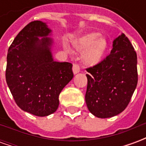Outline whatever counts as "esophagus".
Instances as JSON below:
<instances>
[{"instance_id":"esophagus-1","label":"esophagus","mask_w":146,"mask_h":146,"mask_svg":"<svg viewBox=\"0 0 146 146\" xmlns=\"http://www.w3.org/2000/svg\"><path fill=\"white\" fill-rule=\"evenodd\" d=\"M80 70V67L79 64H77V63L73 64V73H79Z\"/></svg>"}]
</instances>
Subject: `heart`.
I'll return each mask as SVG.
<instances>
[{"mask_svg": "<svg viewBox=\"0 0 146 146\" xmlns=\"http://www.w3.org/2000/svg\"><path fill=\"white\" fill-rule=\"evenodd\" d=\"M97 33L87 34L80 40L77 47L80 50H86L83 55L84 61L89 65L98 63L107 48V42L103 37H99Z\"/></svg>", "mask_w": 146, "mask_h": 146, "instance_id": "heart-1", "label": "heart"}]
</instances>
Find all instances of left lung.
<instances>
[{"instance_id": "1", "label": "left lung", "mask_w": 146, "mask_h": 146, "mask_svg": "<svg viewBox=\"0 0 146 146\" xmlns=\"http://www.w3.org/2000/svg\"><path fill=\"white\" fill-rule=\"evenodd\" d=\"M109 55L87 68L85 101L89 111L99 118L119 114L128 106L138 84L137 54L124 34L114 40Z\"/></svg>"}]
</instances>
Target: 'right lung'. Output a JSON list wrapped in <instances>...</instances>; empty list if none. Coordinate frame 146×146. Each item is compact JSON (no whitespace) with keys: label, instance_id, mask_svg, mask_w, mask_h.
Segmentation results:
<instances>
[{"label":"right lung","instance_id":"1","mask_svg":"<svg viewBox=\"0 0 146 146\" xmlns=\"http://www.w3.org/2000/svg\"><path fill=\"white\" fill-rule=\"evenodd\" d=\"M49 33L45 23L31 22L15 36L7 55L5 77L15 102L37 116L56 111L60 92L73 77L72 64L53 61L52 40L45 37Z\"/></svg>","mask_w":146,"mask_h":146}]
</instances>
